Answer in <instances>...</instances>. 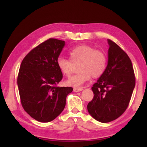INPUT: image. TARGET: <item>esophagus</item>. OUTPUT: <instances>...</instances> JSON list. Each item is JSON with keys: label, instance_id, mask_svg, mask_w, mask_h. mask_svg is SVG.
<instances>
[{"label": "esophagus", "instance_id": "esophagus-1", "mask_svg": "<svg viewBox=\"0 0 147 147\" xmlns=\"http://www.w3.org/2000/svg\"><path fill=\"white\" fill-rule=\"evenodd\" d=\"M73 90H74V91H75V92L81 91L83 90V88H80H80H74Z\"/></svg>", "mask_w": 147, "mask_h": 147}]
</instances>
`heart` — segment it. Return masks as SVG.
<instances>
[{"instance_id":"obj_1","label":"heart","mask_w":147,"mask_h":147,"mask_svg":"<svg viewBox=\"0 0 147 147\" xmlns=\"http://www.w3.org/2000/svg\"><path fill=\"white\" fill-rule=\"evenodd\" d=\"M69 59L59 58L57 65L63 75L70 76L74 69V65H78L79 72L71 77L67 84L78 87L93 78H98L103 74L107 65L106 54L100 50H96L89 45H80L69 52Z\"/></svg>"}]
</instances>
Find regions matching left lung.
<instances>
[{
    "instance_id": "1",
    "label": "left lung",
    "mask_w": 147,
    "mask_h": 147,
    "mask_svg": "<svg viewBox=\"0 0 147 147\" xmlns=\"http://www.w3.org/2000/svg\"><path fill=\"white\" fill-rule=\"evenodd\" d=\"M108 41V65L91 88L94 96L88 104L89 114L101 123L115 120L126 111L136 85L133 65L128 54L115 42Z\"/></svg>"
}]
</instances>
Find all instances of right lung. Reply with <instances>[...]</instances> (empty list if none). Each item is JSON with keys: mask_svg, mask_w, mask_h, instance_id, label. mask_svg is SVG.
Masks as SVG:
<instances>
[{"mask_svg": "<svg viewBox=\"0 0 147 147\" xmlns=\"http://www.w3.org/2000/svg\"><path fill=\"white\" fill-rule=\"evenodd\" d=\"M65 41L50 38L26 54L20 66L17 85L24 111L36 121L48 123L65 106L71 87L57 86L63 78L57 60Z\"/></svg>", "mask_w": 147, "mask_h": 147, "instance_id": "1", "label": "right lung"}]
</instances>
